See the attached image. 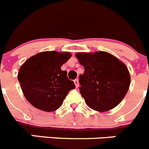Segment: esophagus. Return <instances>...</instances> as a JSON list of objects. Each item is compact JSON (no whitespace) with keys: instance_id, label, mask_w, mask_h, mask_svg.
<instances>
[{"instance_id":"34e87169","label":"esophagus","mask_w":149,"mask_h":149,"mask_svg":"<svg viewBox=\"0 0 149 149\" xmlns=\"http://www.w3.org/2000/svg\"><path fill=\"white\" fill-rule=\"evenodd\" d=\"M74 85H75L76 88H77L79 86V80L78 79H75V80H74Z\"/></svg>"}]
</instances>
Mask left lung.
<instances>
[{"label":"left lung","mask_w":149,"mask_h":149,"mask_svg":"<svg viewBox=\"0 0 149 149\" xmlns=\"http://www.w3.org/2000/svg\"><path fill=\"white\" fill-rule=\"evenodd\" d=\"M85 68L80 76V93L90 108L105 112L118 105L127 94L130 74L127 66L109 52H77Z\"/></svg>","instance_id":"8db88e82"}]
</instances>
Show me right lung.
Listing matches in <instances>:
<instances>
[{
  "mask_svg": "<svg viewBox=\"0 0 149 149\" xmlns=\"http://www.w3.org/2000/svg\"><path fill=\"white\" fill-rule=\"evenodd\" d=\"M71 56L68 52L45 51L31 56L21 66L18 80L24 96L33 107L55 111L62 105L69 91L75 88L66 71L61 69Z\"/></svg>",
  "mask_w": 149,
  "mask_h": 149,
  "instance_id": "add662e5",
  "label": "right lung"
}]
</instances>
